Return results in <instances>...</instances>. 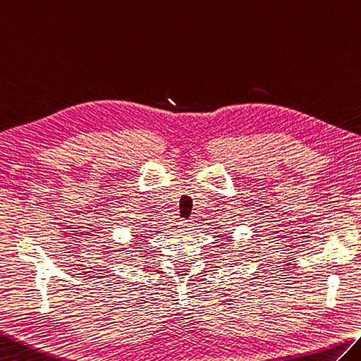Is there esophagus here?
Masks as SVG:
<instances>
[{
  "label": "esophagus",
  "instance_id": "esophagus-1",
  "mask_svg": "<svg viewBox=\"0 0 361 361\" xmlns=\"http://www.w3.org/2000/svg\"><path fill=\"white\" fill-rule=\"evenodd\" d=\"M179 226L182 227V228H185V230H190V228H193V219H182L180 222H179Z\"/></svg>",
  "mask_w": 361,
  "mask_h": 361
}]
</instances>
